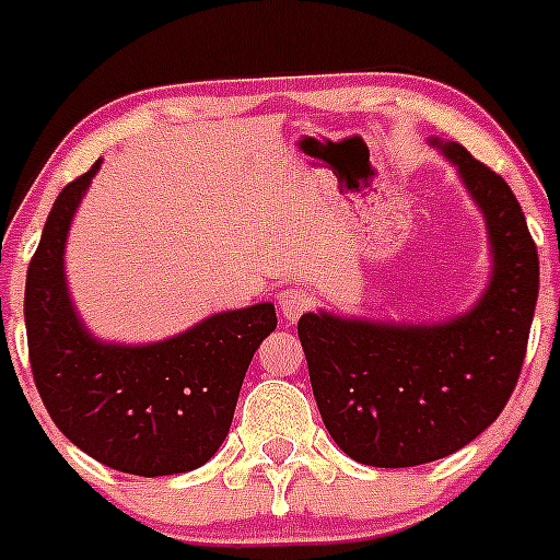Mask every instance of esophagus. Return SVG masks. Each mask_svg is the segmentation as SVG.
Returning <instances> with one entry per match:
<instances>
[{
  "label": "esophagus",
  "mask_w": 560,
  "mask_h": 560,
  "mask_svg": "<svg viewBox=\"0 0 560 560\" xmlns=\"http://www.w3.org/2000/svg\"><path fill=\"white\" fill-rule=\"evenodd\" d=\"M276 301H279V308H281V314H284L287 322L301 319L303 314L312 312L314 308L312 295H308L306 290H295V287H290V290H281L279 295H276Z\"/></svg>",
  "instance_id": "1"
}]
</instances>
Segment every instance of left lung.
<instances>
[{
  "label": "left lung",
  "instance_id": "1",
  "mask_svg": "<svg viewBox=\"0 0 560 560\" xmlns=\"http://www.w3.org/2000/svg\"><path fill=\"white\" fill-rule=\"evenodd\" d=\"M431 143L488 224L493 268L477 306L439 325L327 312L298 322L322 422L365 466H420L474 442L517 385L539 295L536 244L506 180L460 143Z\"/></svg>",
  "mask_w": 560,
  "mask_h": 560
}]
</instances>
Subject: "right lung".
<instances>
[{"mask_svg": "<svg viewBox=\"0 0 560 560\" xmlns=\"http://www.w3.org/2000/svg\"><path fill=\"white\" fill-rule=\"evenodd\" d=\"M97 171L100 160L59 191L26 273L37 393L56 428L94 460L138 477L191 471L228 439L248 363L276 330V308L213 314L140 347L94 338L67 292L65 244Z\"/></svg>", "mask_w": 560, "mask_h": 560, "instance_id": "right-lung-1", "label": "right lung"}]
</instances>
